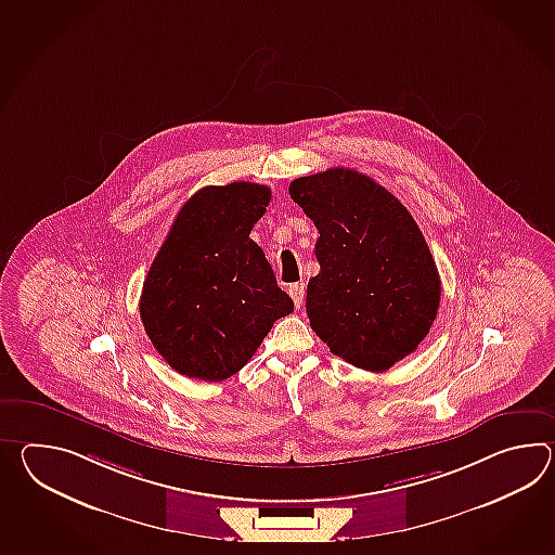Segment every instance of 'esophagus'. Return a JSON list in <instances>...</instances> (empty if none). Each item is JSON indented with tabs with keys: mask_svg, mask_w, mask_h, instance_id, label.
Returning a JSON list of instances; mask_svg holds the SVG:
<instances>
[{
	"mask_svg": "<svg viewBox=\"0 0 555 555\" xmlns=\"http://www.w3.org/2000/svg\"><path fill=\"white\" fill-rule=\"evenodd\" d=\"M288 295L293 298L296 308L302 307V302H305V283L291 284Z\"/></svg>",
	"mask_w": 555,
	"mask_h": 555,
	"instance_id": "esophagus-1",
	"label": "esophagus"
}]
</instances>
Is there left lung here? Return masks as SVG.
I'll return each instance as SVG.
<instances>
[{"mask_svg":"<svg viewBox=\"0 0 555 555\" xmlns=\"http://www.w3.org/2000/svg\"><path fill=\"white\" fill-rule=\"evenodd\" d=\"M288 193L319 229L307 314L331 352L384 372L412 354L440 307V274L412 215L362 172L333 167Z\"/></svg>","mask_w":555,"mask_h":555,"instance_id":"obj_1","label":"left lung"}]
</instances>
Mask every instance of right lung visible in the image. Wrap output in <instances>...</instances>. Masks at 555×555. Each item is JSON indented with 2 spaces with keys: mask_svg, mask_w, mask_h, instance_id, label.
<instances>
[{
  "mask_svg": "<svg viewBox=\"0 0 555 555\" xmlns=\"http://www.w3.org/2000/svg\"><path fill=\"white\" fill-rule=\"evenodd\" d=\"M271 203L257 183L205 186L172 222L143 283L149 340L179 374L219 383L243 369L272 324L295 310L248 238Z\"/></svg>",
  "mask_w": 555,
  "mask_h": 555,
  "instance_id": "obj_1",
  "label": "right lung"
}]
</instances>
